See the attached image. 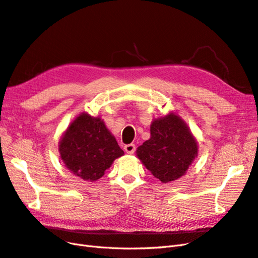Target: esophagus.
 I'll return each mask as SVG.
<instances>
[{
	"mask_svg": "<svg viewBox=\"0 0 258 258\" xmlns=\"http://www.w3.org/2000/svg\"><path fill=\"white\" fill-rule=\"evenodd\" d=\"M135 151H136V145L135 144H128V145L124 146V152H126L129 155L134 154Z\"/></svg>",
	"mask_w": 258,
	"mask_h": 258,
	"instance_id": "34e87169",
	"label": "esophagus"
}]
</instances>
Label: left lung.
<instances>
[{"label":"left lung","instance_id":"1","mask_svg":"<svg viewBox=\"0 0 258 258\" xmlns=\"http://www.w3.org/2000/svg\"><path fill=\"white\" fill-rule=\"evenodd\" d=\"M197 156V140L175 112L155 118L151 138L137 148V157L161 183L185 175Z\"/></svg>","mask_w":258,"mask_h":258}]
</instances>
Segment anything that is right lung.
Segmentation results:
<instances>
[{
	"mask_svg": "<svg viewBox=\"0 0 258 258\" xmlns=\"http://www.w3.org/2000/svg\"><path fill=\"white\" fill-rule=\"evenodd\" d=\"M59 153L74 175L89 182L102 177L114 160L124 154L103 119L86 112L69 124L60 139Z\"/></svg>",
	"mask_w": 258,
	"mask_h": 258,
	"instance_id": "1",
	"label": "right lung"
}]
</instances>
